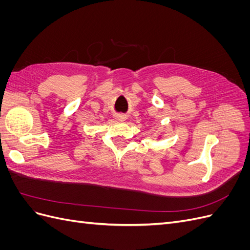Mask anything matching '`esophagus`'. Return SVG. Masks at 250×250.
I'll list each match as a JSON object with an SVG mask.
<instances>
[{
	"label": "esophagus",
	"mask_w": 250,
	"mask_h": 250,
	"mask_svg": "<svg viewBox=\"0 0 250 250\" xmlns=\"http://www.w3.org/2000/svg\"><path fill=\"white\" fill-rule=\"evenodd\" d=\"M119 120H120V121H123V120H124V116H120V117H119Z\"/></svg>",
	"instance_id": "1"
}]
</instances>
